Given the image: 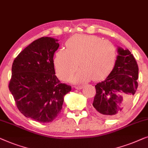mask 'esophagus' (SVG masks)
<instances>
[{
    "label": "esophagus",
    "mask_w": 148,
    "mask_h": 148,
    "mask_svg": "<svg viewBox=\"0 0 148 148\" xmlns=\"http://www.w3.org/2000/svg\"><path fill=\"white\" fill-rule=\"evenodd\" d=\"M75 88L78 89V90H80V89L83 88V86H75Z\"/></svg>",
    "instance_id": "1"
}]
</instances>
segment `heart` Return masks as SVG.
I'll list each match as a JSON object with an SVG mask.
<instances>
[{"instance_id":"b5f03b06","label":"heart","mask_w":148,"mask_h":148,"mask_svg":"<svg viewBox=\"0 0 148 148\" xmlns=\"http://www.w3.org/2000/svg\"><path fill=\"white\" fill-rule=\"evenodd\" d=\"M66 49H60L55 54L53 63L56 74L66 80L81 68L70 80L81 84L101 80L113 69L116 60V49L113 43L101 40L94 35H75L66 42ZM79 63H78L77 62Z\"/></svg>"}]
</instances>
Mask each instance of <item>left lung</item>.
Here are the masks:
<instances>
[{
  "label": "left lung",
  "mask_w": 148,
  "mask_h": 148,
  "mask_svg": "<svg viewBox=\"0 0 148 148\" xmlns=\"http://www.w3.org/2000/svg\"><path fill=\"white\" fill-rule=\"evenodd\" d=\"M113 69L107 78L96 84L92 105L102 117L112 119L127 109L138 83V66L128 49L117 47Z\"/></svg>",
  "instance_id": "8db88e82"
}]
</instances>
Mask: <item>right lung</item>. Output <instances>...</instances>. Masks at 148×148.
<instances>
[{
  "label": "right lung",
  "mask_w": 148,
  "mask_h": 148,
  "mask_svg": "<svg viewBox=\"0 0 148 148\" xmlns=\"http://www.w3.org/2000/svg\"><path fill=\"white\" fill-rule=\"evenodd\" d=\"M58 39L41 37L16 56L12 66L9 88L16 107L25 116L49 123L61 112L64 98L72 87L56 76L53 56Z\"/></svg>",
  "instance_id": "obj_1"
}]
</instances>
